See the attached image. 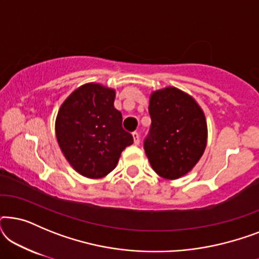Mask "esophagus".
I'll list each match as a JSON object with an SVG mask.
<instances>
[{"label":"esophagus","mask_w":259,"mask_h":259,"mask_svg":"<svg viewBox=\"0 0 259 259\" xmlns=\"http://www.w3.org/2000/svg\"><path fill=\"white\" fill-rule=\"evenodd\" d=\"M132 136H133L134 144H136V145H139V144H140V136H139V133L134 132V133H132Z\"/></svg>","instance_id":"obj_1"}]
</instances>
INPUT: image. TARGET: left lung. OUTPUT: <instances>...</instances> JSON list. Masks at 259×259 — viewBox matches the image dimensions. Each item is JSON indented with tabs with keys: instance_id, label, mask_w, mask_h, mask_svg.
<instances>
[{
	"instance_id": "8db88e82",
	"label": "left lung",
	"mask_w": 259,
	"mask_h": 259,
	"mask_svg": "<svg viewBox=\"0 0 259 259\" xmlns=\"http://www.w3.org/2000/svg\"><path fill=\"white\" fill-rule=\"evenodd\" d=\"M148 112L152 123L144 148L152 168L165 179L185 176L206 147L204 112L192 97L176 87L152 93Z\"/></svg>"
}]
</instances>
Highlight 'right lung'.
Segmentation results:
<instances>
[{"instance_id": "1", "label": "right lung", "mask_w": 259, "mask_h": 259, "mask_svg": "<svg viewBox=\"0 0 259 259\" xmlns=\"http://www.w3.org/2000/svg\"><path fill=\"white\" fill-rule=\"evenodd\" d=\"M114 99L112 88L86 83L66 99L56 116L59 146L72 167L87 178L107 176L121 152L133 144L132 134L122 128Z\"/></svg>"}]
</instances>
